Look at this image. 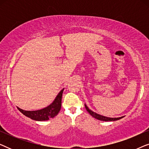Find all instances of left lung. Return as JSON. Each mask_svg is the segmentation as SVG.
Here are the masks:
<instances>
[{"label": "left lung", "mask_w": 149, "mask_h": 149, "mask_svg": "<svg viewBox=\"0 0 149 149\" xmlns=\"http://www.w3.org/2000/svg\"><path fill=\"white\" fill-rule=\"evenodd\" d=\"M85 109L87 111V112L90 114V115L92 116L93 117L95 118V119L100 120V121H117V120H119L122 119V118L124 117H117V118H111V117H105V116H102L101 115H99V114H97L96 113H95V112H93L91 111L89 109L88 107H87V105L85 104Z\"/></svg>", "instance_id": "1"}]
</instances>
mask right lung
I'll return each mask as SVG.
<instances>
[{
    "label": "right lung",
    "mask_w": 149,
    "mask_h": 149,
    "mask_svg": "<svg viewBox=\"0 0 149 149\" xmlns=\"http://www.w3.org/2000/svg\"><path fill=\"white\" fill-rule=\"evenodd\" d=\"M64 89L61 90L58 94L57 95L54 102L44 109L37 110V111H24L23 109H17L21 113L26 117L30 118L31 119L35 120V121H47L52 118H54L58 115L61 109L62 106V97L63 91Z\"/></svg>",
    "instance_id": "add662e5"
}]
</instances>
